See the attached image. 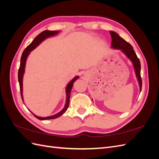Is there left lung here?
I'll use <instances>...</instances> for the list:
<instances>
[{
    "label": "left lung",
    "instance_id": "8db88e82",
    "mask_svg": "<svg viewBox=\"0 0 159 159\" xmlns=\"http://www.w3.org/2000/svg\"><path fill=\"white\" fill-rule=\"evenodd\" d=\"M110 34L111 36L112 39L111 47L115 49L121 50L127 56L128 58L132 61L139 86H140V91H141L142 80L141 77V63L140 60L136 55V53L133 50V46L129 43L123 39L116 32L110 31Z\"/></svg>",
    "mask_w": 159,
    "mask_h": 159
}]
</instances>
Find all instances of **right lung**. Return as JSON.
Wrapping results in <instances>:
<instances>
[{
	"label": "right lung",
	"mask_w": 159,
	"mask_h": 159,
	"mask_svg": "<svg viewBox=\"0 0 159 159\" xmlns=\"http://www.w3.org/2000/svg\"><path fill=\"white\" fill-rule=\"evenodd\" d=\"M60 31H50V30H44L40 34H39L34 40L30 44L28 45L25 50H24L22 56H21V59H20V68H19L18 72V81H19V85H20V95H21V98L23 101V95H22V78H23V74L25 73V64H26V61L28 57V56L29 55L30 52L33 50L34 48L39 45L40 43L44 40L46 38H49L50 36H53L56 34H57V33H59ZM79 78V76H76L75 78L72 80L68 84L66 87V102L65 104L64 108L62 109L60 112L58 113H57L56 115H52V116L49 117H38L36 115H35L34 113H32L34 117H36L37 119H40V120H48V119H56L60 117L61 115H63L66 111V110L68 109V107L69 106V103H70V94H71V89L73 87V84L75 82V81Z\"/></svg>",
	"instance_id": "right-lung-1"
}]
</instances>
